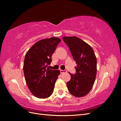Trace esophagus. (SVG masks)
Listing matches in <instances>:
<instances>
[{
    "mask_svg": "<svg viewBox=\"0 0 121 121\" xmlns=\"http://www.w3.org/2000/svg\"><path fill=\"white\" fill-rule=\"evenodd\" d=\"M60 74H64V73H65L67 72L66 70H62V69H60Z\"/></svg>",
    "mask_w": 121,
    "mask_h": 121,
    "instance_id": "esophagus-1",
    "label": "esophagus"
}]
</instances>
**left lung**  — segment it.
I'll return each instance as SVG.
<instances>
[{"instance_id": "1", "label": "left lung", "mask_w": 121, "mask_h": 121, "mask_svg": "<svg viewBox=\"0 0 121 121\" xmlns=\"http://www.w3.org/2000/svg\"><path fill=\"white\" fill-rule=\"evenodd\" d=\"M64 41L69 47L73 58L77 64L76 73L71 75L67 82L68 90L72 95L81 97L88 93L95 80L97 60L93 49L88 44L76 36L63 37Z\"/></svg>"}]
</instances>
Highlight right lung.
I'll list each match as a JSON object with an SVG mask.
<instances>
[{
  "label": "right lung",
  "instance_id": "right-lung-1",
  "mask_svg": "<svg viewBox=\"0 0 121 121\" xmlns=\"http://www.w3.org/2000/svg\"><path fill=\"white\" fill-rule=\"evenodd\" d=\"M61 40L51 37L40 40L29 49L25 55L23 71L26 82L30 92L39 98L49 97L53 92L59 70L46 67Z\"/></svg>",
  "mask_w": 121,
  "mask_h": 121
}]
</instances>
